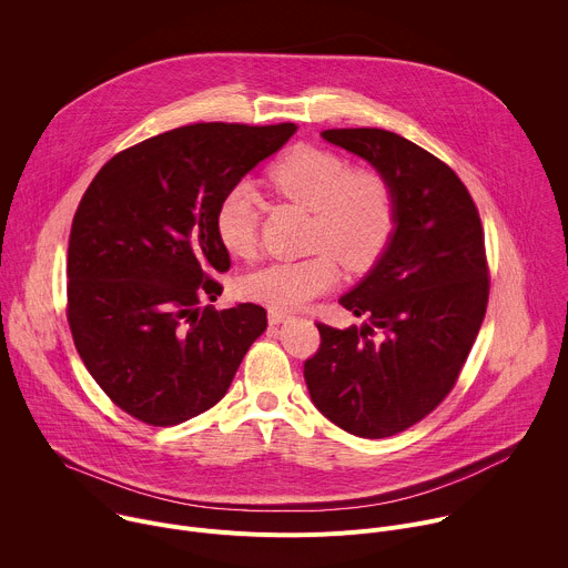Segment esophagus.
Masks as SVG:
<instances>
[{
	"mask_svg": "<svg viewBox=\"0 0 568 568\" xmlns=\"http://www.w3.org/2000/svg\"><path fill=\"white\" fill-rule=\"evenodd\" d=\"M287 318H292V312H287V310H276V307L270 310V323H272V326H278V323H283V321H287Z\"/></svg>",
	"mask_w": 568,
	"mask_h": 568,
	"instance_id": "obj_1",
	"label": "esophagus"
}]
</instances>
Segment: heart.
Returning <instances> with one entry per match:
<instances>
[{"label":"heart","mask_w":568,"mask_h":568,"mask_svg":"<svg viewBox=\"0 0 568 568\" xmlns=\"http://www.w3.org/2000/svg\"><path fill=\"white\" fill-rule=\"evenodd\" d=\"M272 186L312 211L307 258L270 263L242 281L250 298L276 310H294L339 281V263L348 272L371 270L395 231V195L388 180L371 169L353 171L333 150L298 145L274 161ZM263 200L247 180L235 182L215 211V231L226 252L252 258L258 250Z\"/></svg>","instance_id":"1"}]
</instances>
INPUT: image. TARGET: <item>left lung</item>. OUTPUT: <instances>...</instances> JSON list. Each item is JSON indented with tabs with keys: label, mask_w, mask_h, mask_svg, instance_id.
Returning a JSON list of instances; mask_svg holds the SVG:
<instances>
[{
	"label": "left lung",
	"mask_w": 568,
	"mask_h": 568,
	"mask_svg": "<svg viewBox=\"0 0 568 568\" xmlns=\"http://www.w3.org/2000/svg\"><path fill=\"white\" fill-rule=\"evenodd\" d=\"M388 180L395 233L339 303L364 328L316 323L303 377L316 409L359 438H388L429 416L454 388L488 310L490 267L478 209L425 148L377 128L326 130Z\"/></svg>",
	"instance_id": "left-lung-1"
}]
</instances>
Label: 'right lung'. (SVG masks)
<instances>
[{"label":"right lung","mask_w":568,"mask_h":568,"mask_svg":"<svg viewBox=\"0 0 568 568\" xmlns=\"http://www.w3.org/2000/svg\"><path fill=\"white\" fill-rule=\"evenodd\" d=\"M294 123H193L116 152L80 200L67 252V321L90 375L121 412L173 427L217 404L267 331V310L202 307L231 267L215 231L229 186Z\"/></svg>","instance_id":"obj_1"}]
</instances>
